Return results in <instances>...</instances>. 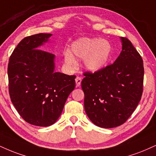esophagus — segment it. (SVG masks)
<instances>
[{
	"mask_svg": "<svg viewBox=\"0 0 156 156\" xmlns=\"http://www.w3.org/2000/svg\"><path fill=\"white\" fill-rule=\"evenodd\" d=\"M76 87H78L80 85V83H81V78L80 77L77 76L76 78Z\"/></svg>",
	"mask_w": 156,
	"mask_h": 156,
	"instance_id": "obj_1",
	"label": "esophagus"
}]
</instances>
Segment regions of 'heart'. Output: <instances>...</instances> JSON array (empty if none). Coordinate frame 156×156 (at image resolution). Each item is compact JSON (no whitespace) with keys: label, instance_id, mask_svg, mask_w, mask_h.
I'll use <instances>...</instances> for the list:
<instances>
[{"label":"heart","instance_id":"b5f03b06","mask_svg":"<svg viewBox=\"0 0 156 156\" xmlns=\"http://www.w3.org/2000/svg\"><path fill=\"white\" fill-rule=\"evenodd\" d=\"M112 53V46L108 41L97 37H80L71 44L70 52L64 55L67 67L74 69L77 59H83V65L88 71L96 73L108 65Z\"/></svg>","mask_w":156,"mask_h":156}]
</instances>
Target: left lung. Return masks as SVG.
<instances>
[{
	"instance_id": "left-lung-1",
	"label": "left lung",
	"mask_w": 156,
	"mask_h": 156,
	"mask_svg": "<svg viewBox=\"0 0 156 156\" xmlns=\"http://www.w3.org/2000/svg\"><path fill=\"white\" fill-rule=\"evenodd\" d=\"M122 51L112 65L85 73L81 81L86 115L101 128H114L127 121L140 102L143 91L141 56L131 41L121 37Z\"/></svg>"
}]
</instances>
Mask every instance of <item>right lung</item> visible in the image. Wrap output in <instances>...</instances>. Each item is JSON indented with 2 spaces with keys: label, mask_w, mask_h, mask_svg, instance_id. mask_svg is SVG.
<instances>
[{
  "label": "right lung",
  "mask_w": 156,
  "mask_h": 156,
  "mask_svg": "<svg viewBox=\"0 0 156 156\" xmlns=\"http://www.w3.org/2000/svg\"><path fill=\"white\" fill-rule=\"evenodd\" d=\"M51 35L38 33L24 37L8 66L11 100L24 121L37 126L57 121L76 86V76L55 72V56L38 49Z\"/></svg>",
  "instance_id": "1"
}]
</instances>
